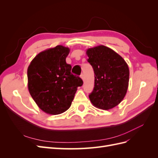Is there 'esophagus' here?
Here are the masks:
<instances>
[{
    "label": "esophagus",
    "instance_id": "esophagus-1",
    "mask_svg": "<svg viewBox=\"0 0 158 158\" xmlns=\"http://www.w3.org/2000/svg\"><path fill=\"white\" fill-rule=\"evenodd\" d=\"M80 78H82V80H84V74L83 73L81 74V75H80Z\"/></svg>",
    "mask_w": 158,
    "mask_h": 158
}]
</instances>
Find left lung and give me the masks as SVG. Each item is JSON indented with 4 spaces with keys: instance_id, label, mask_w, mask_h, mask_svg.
<instances>
[{
    "instance_id": "left-lung-1",
    "label": "left lung",
    "mask_w": 158,
    "mask_h": 158,
    "mask_svg": "<svg viewBox=\"0 0 158 158\" xmlns=\"http://www.w3.org/2000/svg\"><path fill=\"white\" fill-rule=\"evenodd\" d=\"M86 54L95 74L90 101L95 107L111 109L120 103L127 94L128 66L120 55L104 45L88 49Z\"/></svg>"
}]
</instances>
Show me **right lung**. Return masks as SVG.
<instances>
[{"label": "right lung", "mask_w": 158, "mask_h": 158, "mask_svg": "<svg viewBox=\"0 0 158 158\" xmlns=\"http://www.w3.org/2000/svg\"><path fill=\"white\" fill-rule=\"evenodd\" d=\"M70 49L57 45L40 52L27 69V87L31 96L43 111L59 114L71 106L77 88L83 81L71 73L66 63Z\"/></svg>", "instance_id": "1"}]
</instances>
